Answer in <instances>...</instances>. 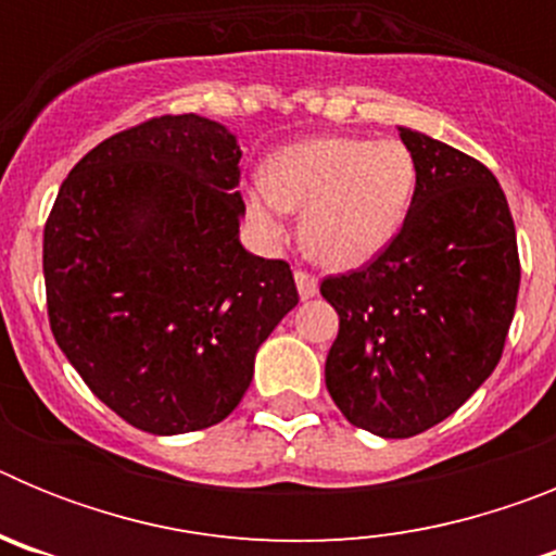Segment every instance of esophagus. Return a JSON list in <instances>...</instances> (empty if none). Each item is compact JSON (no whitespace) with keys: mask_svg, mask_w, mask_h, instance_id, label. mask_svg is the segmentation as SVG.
I'll list each match as a JSON object with an SVG mask.
<instances>
[{"mask_svg":"<svg viewBox=\"0 0 556 556\" xmlns=\"http://www.w3.org/2000/svg\"><path fill=\"white\" fill-rule=\"evenodd\" d=\"M294 283H298V292H301L303 301H308V298H314V294L320 292L317 278H314L312 273H306V269H298V273H294Z\"/></svg>","mask_w":556,"mask_h":556,"instance_id":"1","label":"esophagus"}]
</instances>
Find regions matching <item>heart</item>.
<instances>
[{
  "label": "heart",
  "mask_w": 556,
  "mask_h": 556,
  "mask_svg": "<svg viewBox=\"0 0 556 556\" xmlns=\"http://www.w3.org/2000/svg\"><path fill=\"white\" fill-rule=\"evenodd\" d=\"M417 166L404 141L317 136L278 150L267 180L244 189V208L267 236L301 211V242L337 269L362 267L392 244L415 198Z\"/></svg>",
  "instance_id": "heart-1"
}]
</instances>
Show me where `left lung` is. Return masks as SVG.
<instances>
[{
    "instance_id": "obj_1",
    "label": "left lung",
    "mask_w": 556,
    "mask_h": 556,
    "mask_svg": "<svg viewBox=\"0 0 556 556\" xmlns=\"http://www.w3.org/2000/svg\"><path fill=\"white\" fill-rule=\"evenodd\" d=\"M417 166L392 244L320 292L339 314L326 387L358 429L404 440L454 415L498 365L520 287L515 223L493 172L397 127Z\"/></svg>"
}]
</instances>
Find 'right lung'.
<instances>
[{
	"label": "right lung",
	"mask_w": 556,
	"mask_h": 556,
	"mask_svg": "<svg viewBox=\"0 0 556 556\" xmlns=\"http://www.w3.org/2000/svg\"><path fill=\"white\" fill-rule=\"evenodd\" d=\"M236 136L155 116L83 155L43 228L49 326L88 390L150 434L219 424L298 306L292 269L242 248Z\"/></svg>",
	"instance_id": "obj_1"
}]
</instances>
